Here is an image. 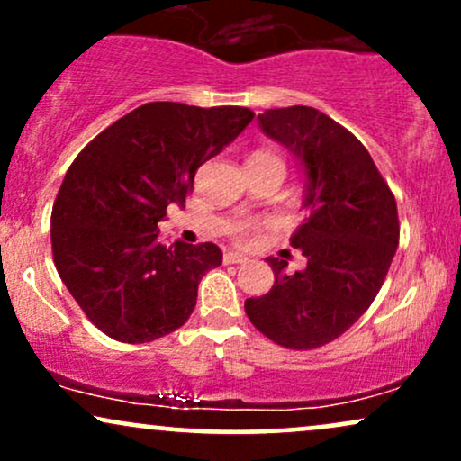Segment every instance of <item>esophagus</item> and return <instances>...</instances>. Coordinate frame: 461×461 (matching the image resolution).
I'll return each instance as SVG.
<instances>
[{
	"label": "esophagus",
	"instance_id": "obj_1",
	"mask_svg": "<svg viewBox=\"0 0 461 461\" xmlns=\"http://www.w3.org/2000/svg\"><path fill=\"white\" fill-rule=\"evenodd\" d=\"M247 260L249 258L242 256V253H238V251H225V256H223L225 264H245Z\"/></svg>",
	"mask_w": 461,
	"mask_h": 461
}]
</instances>
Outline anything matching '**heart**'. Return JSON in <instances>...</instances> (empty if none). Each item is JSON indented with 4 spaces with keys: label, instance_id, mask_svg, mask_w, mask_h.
Segmentation results:
<instances>
[{
    "label": "heart",
    "instance_id": "heart-1",
    "mask_svg": "<svg viewBox=\"0 0 461 461\" xmlns=\"http://www.w3.org/2000/svg\"><path fill=\"white\" fill-rule=\"evenodd\" d=\"M251 158H268V160H277V162H282V160H279L277 156H273L271 151H264V149L256 151V153H253ZM251 227H253L251 223H236L234 227H231V234H234L236 238H245V236L249 234V231H251Z\"/></svg>",
    "mask_w": 461,
    "mask_h": 461
}]
</instances>
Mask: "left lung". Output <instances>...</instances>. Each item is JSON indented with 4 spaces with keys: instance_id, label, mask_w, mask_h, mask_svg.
Returning a JSON list of instances; mask_svg holds the SVG:
<instances>
[{
    "instance_id": "obj_1",
    "label": "left lung",
    "mask_w": 461,
    "mask_h": 461,
    "mask_svg": "<svg viewBox=\"0 0 461 461\" xmlns=\"http://www.w3.org/2000/svg\"><path fill=\"white\" fill-rule=\"evenodd\" d=\"M258 121L303 164L310 214L290 242L308 267L288 273L267 258L275 284L245 312L273 342L308 351L342 336L377 297L399 247L396 201L366 147L321 110L290 105Z\"/></svg>"
}]
</instances>
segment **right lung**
Listing matches in <instances>:
<instances>
[{
  "mask_svg": "<svg viewBox=\"0 0 461 461\" xmlns=\"http://www.w3.org/2000/svg\"><path fill=\"white\" fill-rule=\"evenodd\" d=\"M240 105L151 102L77 153L51 210L58 275L105 336L140 345L176 331L197 285L223 262L212 242L162 245L158 223L184 205L194 173L251 123Z\"/></svg>",
  "mask_w": 461,
  "mask_h": 461,
  "instance_id": "1",
  "label": "right lung"
}]
</instances>
